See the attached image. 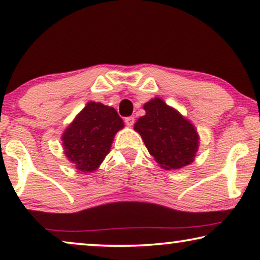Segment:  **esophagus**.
Segmentation results:
<instances>
[{
  "label": "esophagus",
  "mask_w": 260,
  "mask_h": 260,
  "mask_svg": "<svg viewBox=\"0 0 260 260\" xmlns=\"http://www.w3.org/2000/svg\"><path fill=\"white\" fill-rule=\"evenodd\" d=\"M125 123L131 127L134 123V116H127V118H125Z\"/></svg>",
  "instance_id": "1"
}]
</instances>
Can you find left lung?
Segmentation results:
<instances>
[{
    "mask_svg": "<svg viewBox=\"0 0 260 260\" xmlns=\"http://www.w3.org/2000/svg\"><path fill=\"white\" fill-rule=\"evenodd\" d=\"M146 114L138 119L139 132L155 161L165 170H178L194 159L199 138L192 123L156 98L144 106Z\"/></svg>",
    "mask_w": 260,
    "mask_h": 260,
    "instance_id": "left-lung-1",
    "label": "left lung"
}]
</instances>
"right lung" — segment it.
<instances>
[{"mask_svg": "<svg viewBox=\"0 0 260 260\" xmlns=\"http://www.w3.org/2000/svg\"><path fill=\"white\" fill-rule=\"evenodd\" d=\"M122 127V119L114 108L88 102L63 133L66 155L79 171H95L109 153L115 133Z\"/></svg>", "mask_w": 260, "mask_h": 260, "instance_id": "obj_1", "label": "right lung"}]
</instances>
